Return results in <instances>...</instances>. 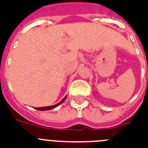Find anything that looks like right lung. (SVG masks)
Returning <instances> with one entry per match:
<instances>
[{"label": "right lung", "mask_w": 148, "mask_h": 148, "mask_svg": "<svg viewBox=\"0 0 148 148\" xmlns=\"http://www.w3.org/2000/svg\"><path fill=\"white\" fill-rule=\"evenodd\" d=\"M66 97H67V96H65L64 98L60 101V102H59V103H58L57 104H55V105H52V106H47V107H42V108H35L36 110H52V109H53V108H57L58 106H59L60 104H61V103L64 101V100L66 99Z\"/></svg>", "instance_id": "right-lung-1"}]
</instances>
